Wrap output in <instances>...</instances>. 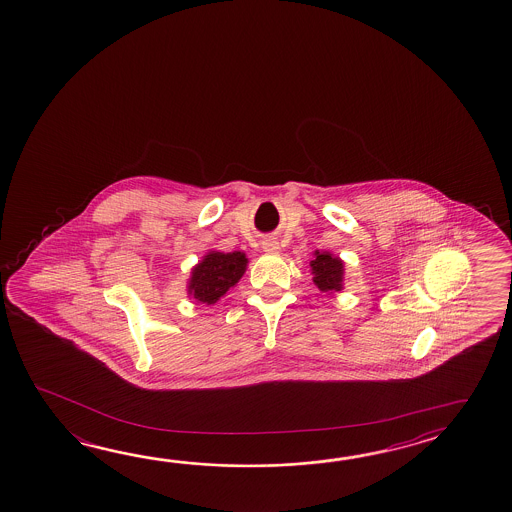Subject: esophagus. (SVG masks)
I'll return each mask as SVG.
<instances>
[{"mask_svg":"<svg viewBox=\"0 0 512 512\" xmlns=\"http://www.w3.org/2000/svg\"><path fill=\"white\" fill-rule=\"evenodd\" d=\"M278 249H280V245L276 241L269 240L263 243V251L265 252H276Z\"/></svg>","mask_w":512,"mask_h":512,"instance_id":"1","label":"esophagus"}]
</instances>
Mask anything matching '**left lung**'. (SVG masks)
Returning a JSON list of instances; mask_svg holds the SVG:
<instances>
[{
  "instance_id": "8db88e82",
  "label": "left lung",
  "mask_w": 512,
  "mask_h": 512,
  "mask_svg": "<svg viewBox=\"0 0 512 512\" xmlns=\"http://www.w3.org/2000/svg\"><path fill=\"white\" fill-rule=\"evenodd\" d=\"M311 267L312 281L321 292L336 294L343 291L345 278V263L329 251L312 252Z\"/></svg>"
}]
</instances>
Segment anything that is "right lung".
Listing matches in <instances>:
<instances>
[{
  "label": "right lung",
  "mask_w": 512,
  "mask_h": 512,
  "mask_svg": "<svg viewBox=\"0 0 512 512\" xmlns=\"http://www.w3.org/2000/svg\"><path fill=\"white\" fill-rule=\"evenodd\" d=\"M245 252H207L201 261L192 267L187 281V294L192 300L205 305L220 301L247 271Z\"/></svg>",
  "instance_id": "obj_1"
}]
</instances>
